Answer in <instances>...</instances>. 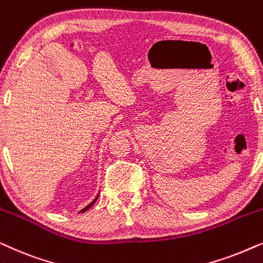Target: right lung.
<instances>
[{"label":"right lung","mask_w":263,"mask_h":263,"mask_svg":"<svg viewBox=\"0 0 263 263\" xmlns=\"http://www.w3.org/2000/svg\"><path fill=\"white\" fill-rule=\"evenodd\" d=\"M97 199H98V195H97V197H96V199H95V200H93V201H92V202L88 204V206H86V207L84 208V210H81L80 212H86V211H87V210H88V208H89V207H92V204L96 202V201H97Z\"/></svg>","instance_id":"right-lung-1"}]
</instances>
